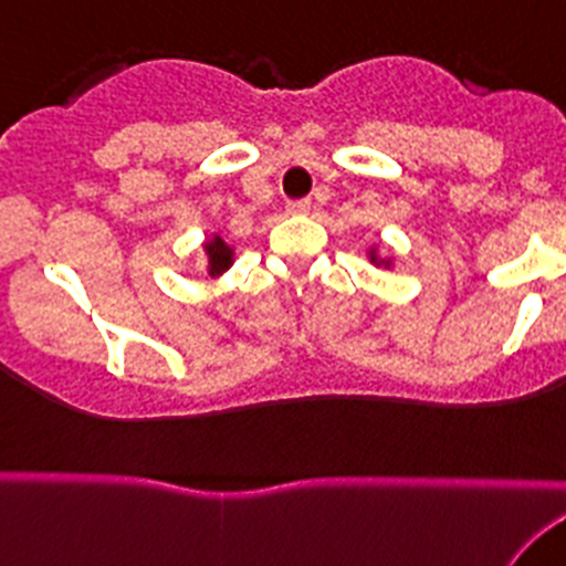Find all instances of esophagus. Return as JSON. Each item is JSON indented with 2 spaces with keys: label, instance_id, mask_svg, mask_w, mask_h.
<instances>
[{
  "label": "esophagus",
  "instance_id": "1",
  "mask_svg": "<svg viewBox=\"0 0 566 566\" xmlns=\"http://www.w3.org/2000/svg\"><path fill=\"white\" fill-rule=\"evenodd\" d=\"M312 208V199H293V202L287 205L290 213H310Z\"/></svg>",
  "mask_w": 566,
  "mask_h": 566
}]
</instances>
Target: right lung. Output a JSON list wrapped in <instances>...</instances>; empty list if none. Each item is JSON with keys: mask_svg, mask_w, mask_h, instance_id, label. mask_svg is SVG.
Segmentation results:
<instances>
[{"mask_svg": "<svg viewBox=\"0 0 566 566\" xmlns=\"http://www.w3.org/2000/svg\"><path fill=\"white\" fill-rule=\"evenodd\" d=\"M208 256H210V273L227 271L232 262V251L224 241H221V238H216V241L208 243Z\"/></svg>", "mask_w": 566, "mask_h": 566, "instance_id": "add662e5", "label": "right lung"}]
</instances>
